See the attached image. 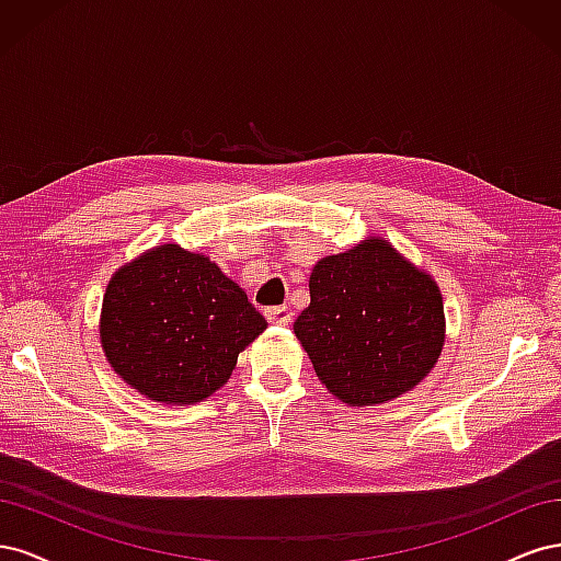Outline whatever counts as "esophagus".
<instances>
[{"label": "esophagus", "instance_id": "obj_1", "mask_svg": "<svg viewBox=\"0 0 561 561\" xmlns=\"http://www.w3.org/2000/svg\"><path fill=\"white\" fill-rule=\"evenodd\" d=\"M264 316H266L271 325H287V322H290V318H293V311L287 307H271V309L264 311Z\"/></svg>", "mask_w": 561, "mask_h": 561}]
</instances>
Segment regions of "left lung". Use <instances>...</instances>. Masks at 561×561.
<instances>
[{
  "mask_svg": "<svg viewBox=\"0 0 561 561\" xmlns=\"http://www.w3.org/2000/svg\"><path fill=\"white\" fill-rule=\"evenodd\" d=\"M295 334L330 393L353 407L414 388L445 344L443 295L381 239L322 257Z\"/></svg>",
  "mask_w": 561,
  "mask_h": 561,
  "instance_id": "obj_1",
  "label": "left lung"
}]
</instances>
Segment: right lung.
<instances>
[{
  "label": "right lung",
  "mask_w": 561,
  "mask_h": 561,
  "mask_svg": "<svg viewBox=\"0 0 561 561\" xmlns=\"http://www.w3.org/2000/svg\"><path fill=\"white\" fill-rule=\"evenodd\" d=\"M264 316L206 254L159 245L107 285L100 339L114 371L142 396L192 404L213 396Z\"/></svg>",
  "instance_id": "1"
}]
</instances>
